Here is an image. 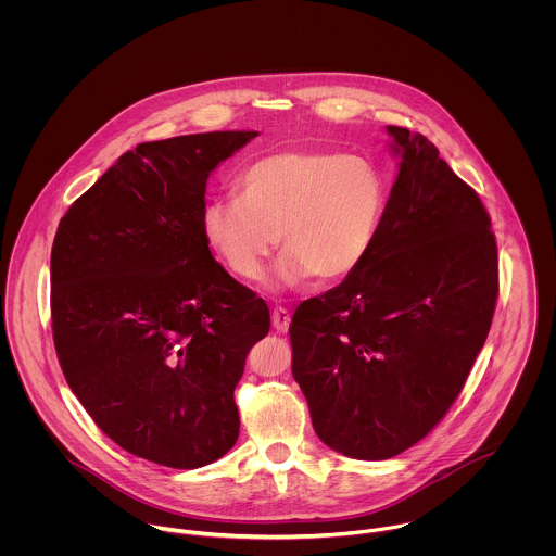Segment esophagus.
Here are the masks:
<instances>
[{
	"instance_id": "obj_1",
	"label": "esophagus",
	"mask_w": 556,
	"mask_h": 556,
	"mask_svg": "<svg viewBox=\"0 0 556 556\" xmlns=\"http://www.w3.org/2000/svg\"><path fill=\"white\" fill-rule=\"evenodd\" d=\"M289 323H291V315H289L287 308L276 306V308L271 311V325H274L276 331H282V333H285V331L289 329Z\"/></svg>"
}]
</instances>
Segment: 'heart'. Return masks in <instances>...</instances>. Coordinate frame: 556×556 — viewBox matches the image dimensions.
Wrapping results in <instances>:
<instances>
[{"label": "heart", "instance_id": "1", "mask_svg": "<svg viewBox=\"0 0 556 556\" xmlns=\"http://www.w3.org/2000/svg\"><path fill=\"white\" fill-rule=\"evenodd\" d=\"M383 214L386 184L368 160L282 150L250 162L239 173L238 197L212 199L201 227L241 280H256L280 241L276 282H338L362 267Z\"/></svg>", "mask_w": 556, "mask_h": 556}]
</instances>
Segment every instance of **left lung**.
Listing matches in <instances>:
<instances>
[{
  "label": "left lung",
  "mask_w": 556,
  "mask_h": 556,
  "mask_svg": "<svg viewBox=\"0 0 556 556\" xmlns=\"http://www.w3.org/2000/svg\"><path fill=\"white\" fill-rule=\"evenodd\" d=\"M388 132L402 162L370 254L302 302L289 327L318 439L357 460L394 458L445 417L498 298L496 239L476 190L426 137Z\"/></svg>",
  "instance_id": "left-lung-1"
}]
</instances>
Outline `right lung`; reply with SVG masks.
I'll return each instance as SVG.
<instances>
[{"instance_id":"add662e5","label":"right lung","mask_w":556,"mask_h":556,"mask_svg":"<svg viewBox=\"0 0 556 556\" xmlns=\"http://www.w3.org/2000/svg\"><path fill=\"white\" fill-rule=\"evenodd\" d=\"M258 132L141 143L60 220L53 342L64 377L122 450L199 469L238 441L236 386L269 308L212 256L210 173Z\"/></svg>"}]
</instances>
